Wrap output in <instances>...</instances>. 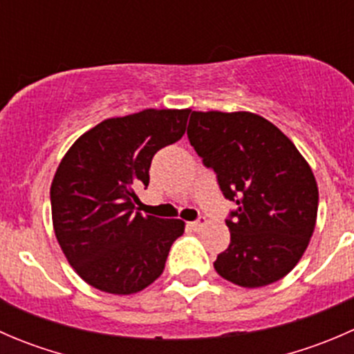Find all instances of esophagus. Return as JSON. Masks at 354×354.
<instances>
[{"label": "esophagus", "mask_w": 354, "mask_h": 354, "mask_svg": "<svg viewBox=\"0 0 354 354\" xmlns=\"http://www.w3.org/2000/svg\"><path fill=\"white\" fill-rule=\"evenodd\" d=\"M205 224H207V219H205V217H202V219L194 221V223H188V226H190V230L200 231V230H203V227H205Z\"/></svg>", "instance_id": "esophagus-1"}]
</instances>
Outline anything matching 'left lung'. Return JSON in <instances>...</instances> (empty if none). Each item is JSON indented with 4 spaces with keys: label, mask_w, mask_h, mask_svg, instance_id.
<instances>
[{
    "label": "left lung",
    "mask_w": 354,
    "mask_h": 354,
    "mask_svg": "<svg viewBox=\"0 0 354 354\" xmlns=\"http://www.w3.org/2000/svg\"><path fill=\"white\" fill-rule=\"evenodd\" d=\"M188 140L227 200L231 243L214 269L243 288L283 279L315 230L319 188L308 162L270 121L248 111H194Z\"/></svg>",
    "instance_id": "left-lung-1"
}]
</instances>
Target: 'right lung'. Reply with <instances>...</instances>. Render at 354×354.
<instances>
[{"label":"right lung","mask_w":354,"mask_h":354,"mask_svg":"<svg viewBox=\"0 0 354 354\" xmlns=\"http://www.w3.org/2000/svg\"><path fill=\"white\" fill-rule=\"evenodd\" d=\"M190 109H144L109 118L70 147L51 185L56 240L75 272L111 295H133L162 274L185 231L180 219L137 212L159 149L180 140Z\"/></svg>","instance_id":"obj_1"}]
</instances>
